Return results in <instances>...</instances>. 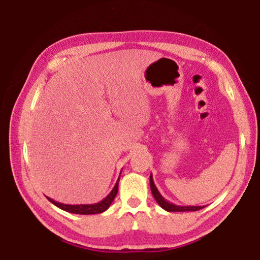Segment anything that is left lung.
<instances>
[{
	"label": "left lung",
	"mask_w": 260,
	"mask_h": 260,
	"mask_svg": "<svg viewBox=\"0 0 260 260\" xmlns=\"http://www.w3.org/2000/svg\"><path fill=\"white\" fill-rule=\"evenodd\" d=\"M150 186H151V191H152V194L155 199L156 202L159 204V207L163 208L164 210H167L169 212H184V211H198V210H200L202 208H204L203 206H176V204H173L169 202L168 200H165V199L162 197L161 193L158 192L156 185L154 184V181H153V176L151 174L150 176Z\"/></svg>",
	"instance_id": "left-lung-1"
}]
</instances>
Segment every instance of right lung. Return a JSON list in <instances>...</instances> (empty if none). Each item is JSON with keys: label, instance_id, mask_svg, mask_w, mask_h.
<instances>
[{"label": "right lung", "instance_id": "add662e5", "mask_svg": "<svg viewBox=\"0 0 260 260\" xmlns=\"http://www.w3.org/2000/svg\"><path fill=\"white\" fill-rule=\"evenodd\" d=\"M118 181H119V178H118L117 181H116L113 190L110 191V193L106 198L103 199L101 202H97V203H93V204H64V203H60V202L54 201L53 199L49 198V197H47V199L51 203H53L56 207L63 210V211H67V212H70V213H76V214L102 213L104 211H106V210L109 208L110 204H112V202L114 201L116 194H117V192H118Z\"/></svg>", "mask_w": 260, "mask_h": 260}]
</instances>
